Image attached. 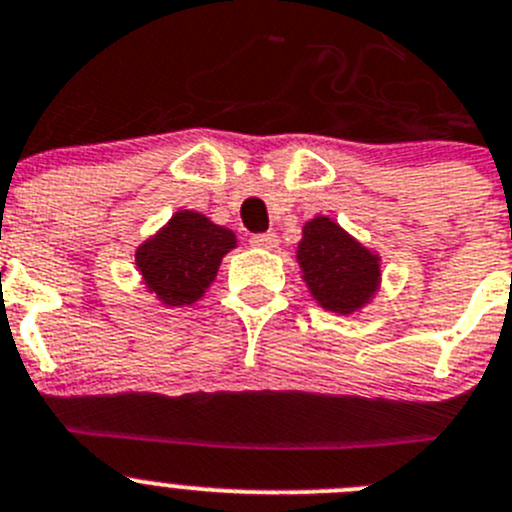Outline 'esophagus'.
Segmentation results:
<instances>
[{
    "label": "esophagus",
    "mask_w": 512,
    "mask_h": 512,
    "mask_svg": "<svg viewBox=\"0 0 512 512\" xmlns=\"http://www.w3.org/2000/svg\"><path fill=\"white\" fill-rule=\"evenodd\" d=\"M248 243H251L253 248H264V251H271V248H276L279 238H276V233H253V236L248 238Z\"/></svg>",
    "instance_id": "obj_1"
}]
</instances>
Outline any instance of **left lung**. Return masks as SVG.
<instances>
[{
	"instance_id": "left-lung-1",
	"label": "left lung",
	"mask_w": 512,
	"mask_h": 512,
	"mask_svg": "<svg viewBox=\"0 0 512 512\" xmlns=\"http://www.w3.org/2000/svg\"><path fill=\"white\" fill-rule=\"evenodd\" d=\"M296 259L311 296L334 314H352L369 304L382 276L377 253L326 216L306 223Z\"/></svg>"
}]
</instances>
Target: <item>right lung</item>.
I'll return each mask as SVG.
<instances>
[{"mask_svg":"<svg viewBox=\"0 0 512 512\" xmlns=\"http://www.w3.org/2000/svg\"><path fill=\"white\" fill-rule=\"evenodd\" d=\"M233 246V231L216 226L203 213L180 211L163 231L138 246L135 266L150 294L165 306H186L206 294Z\"/></svg>","mask_w":512,"mask_h":512,"instance_id":"add662e5","label":"right lung"}]
</instances>
